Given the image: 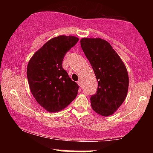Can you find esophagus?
Here are the masks:
<instances>
[{
	"label": "esophagus",
	"instance_id": "obj_1",
	"mask_svg": "<svg viewBox=\"0 0 153 153\" xmlns=\"http://www.w3.org/2000/svg\"><path fill=\"white\" fill-rule=\"evenodd\" d=\"M78 85H80V87H82V82H81V80H78Z\"/></svg>",
	"mask_w": 153,
	"mask_h": 153
}]
</instances>
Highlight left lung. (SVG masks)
<instances>
[{"instance_id": "left-lung-1", "label": "left lung", "mask_w": 153, "mask_h": 153, "mask_svg": "<svg viewBox=\"0 0 153 153\" xmlns=\"http://www.w3.org/2000/svg\"><path fill=\"white\" fill-rule=\"evenodd\" d=\"M80 45L98 81L97 91L91 97V107L103 117L113 114L127 96L129 86L127 68L106 40L82 38Z\"/></svg>"}]
</instances>
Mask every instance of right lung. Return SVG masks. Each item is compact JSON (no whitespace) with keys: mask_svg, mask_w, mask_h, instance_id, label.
<instances>
[{"mask_svg":"<svg viewBox=\"0 0 153 153\" xmlns=\"http://www.w3.org/2000/svg\"><path fill=\"white\" fill-rule=\"evenodd\" d=\"M78 40L64 35L51 39L29 60L26 74L31 92L47 111H61L78 94V85L63 69L62 60Z\"/></svg>","mask_w":153,"mask_h":153,"instance_id":"obj_1","label":"right lung"}]
</instances>
